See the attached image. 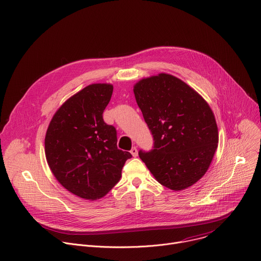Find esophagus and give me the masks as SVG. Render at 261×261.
Wrapping results in <instances>:
<instances>
[{
  "label": "esophagus",
  "instance_id": "1",
  "mask_svg": "<svg viewBox=\"0 0 261 261\" xmlns=\"http://www.w3.org/2000/svg\"><path fill=\"white\" fill-rule=\"evenodd\" d=\"M130 153H131V155H132L133 157H136V156L138 155V151H137V147H136V146H133V147L131 148V151H130Z\"/></svg>",
  "mask_w": 261,
  "mask_h": 261
}]
</instances>
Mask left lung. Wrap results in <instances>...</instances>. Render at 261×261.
I'll use <instances>...</instances> for the list:
<instances>
[{"label": "left lung", "instance_id": "left-lung-1", "mask_svg": "<svg viewBox=\"0 0 261 261\" xmlns=\"http://www.w3.org/2000/svg\"><path fill=\"white\" fill-rule=\"evenodd\" d=\"M137 105L154 137V150L138 155L161 185L185 190L207 171L219 142L215 115L193 88L167 73L133 87Z\"/></svg>", "mask_w": 261, "mask_h": 261}]
</instances>
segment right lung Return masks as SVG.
Here are the masks:
<instances>
[{
  "instance_id": "add662e5",
  "label": "right lung",
  "mask_w": 261,
  "mask_h": 261,
  "mask_svg": "<svg viewBox=\"0 0 261 261\" xmlns=\"http://www.w3.org/2000/svg\"><path fill=\"white\" fill-rule=\"evenodd\" d=\"M114 86L92 84L67 99L45 134L47 164L63 187L81 198L97 200L120 180L129 152L119 150L117 131L103 121Z\"/></svg>"
}]
</instances>
